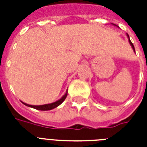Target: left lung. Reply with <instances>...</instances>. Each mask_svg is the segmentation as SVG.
I'll use <instances>...</instances> for the list:
<instances>
[{
    "mask_svg": "<svg viewBox=\"0 0 147 147\" xmlns=\"http://www.w3.org/2000/svg\"><path fill=\"white\" fill-rule=\"evenodd\" d=\"M127 37H128V39H129V42H130V44L131 45V47H132V48H133V49H134V52H135L134 46V44H133L132 42H131V41H130V37H129V35H128V34H127Z\"/></svg>",
    "mask_w": 147,
    "mask_h": 147,
    "instance_id": "1",
    "label": "left lung"
}]
</instances>
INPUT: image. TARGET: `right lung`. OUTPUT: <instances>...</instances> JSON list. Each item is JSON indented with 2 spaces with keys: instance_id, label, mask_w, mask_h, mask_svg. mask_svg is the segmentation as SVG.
Listing matches in <instances>:
<instances>
[{
  "instance_id": "obj_1",
  "label": "right lung",
  "mask_w": 147,
  "mask_h": 147,
  "mask_svg": "<svg viewBox=\"0 0 147 147\" xmlns=\"http://www.w3.org/2000/svg\"><path fill=\"white\" fill-rule=\"evenodd\" d=\"M67 94H68V90L65 92V94L60 98L59 100H58L57 101H55V102L51 103V104H47V105H27L26 103L22 102L24 105H25L26 106H28V107H33V108H35L36 110H40V111H49V110H52L55 107H58L59 105H60L63 101L65 100V99L66 98Z\"/></svg>"
}]
</instances>
